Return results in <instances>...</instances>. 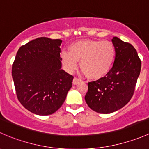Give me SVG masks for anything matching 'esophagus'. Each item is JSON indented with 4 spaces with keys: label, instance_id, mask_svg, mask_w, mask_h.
Instances as JSON below:
<instances>
[{
    "label": "esophagus",
    "instance_id": "esophagus-1",
    "mask_svg": "<svg viewBox=\"0 0 149 149\" xmlns=\"http://www.w3.org/2000/svg\"><path fill=\"white\" fill-rule=\"evenodd\" d=\"M81 81V79H78V78L75 77L74 79H73V84H74V85H77V84L80 83Z\"/></svg>",
    "mask_w": 149,
    "mask_h": 149
}]
</instances>
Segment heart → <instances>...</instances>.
Segmentation results:
<instances>
[{
	"mask_svg": "<svg viewBox=\"0 0 149 149\" xmlns=\"http://www.w3.org/2000/svg\"><path fill=\"white\" fill-rule=\"evenodd\" d=\"M69 52H63L61 58L69 72H73L80 61V66L88 78L100 79L112 68L116 49L111 42L85 40L75 42L69 46Z\"/></svg>",
	"mask_w": 149,
	"mask_h": 149,
	"instance_id": "obj_1",
	"label": "heart"
}]
</instances>
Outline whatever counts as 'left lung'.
Segmentation results:
<instances>
[{"label":"left lung","mask_w":149,"mask_h":149,"mask_svg":"<svg viewBox=\"0 0 149 149\" xmlns=\"http://www.w3.org/2000/svg\"><path fill=\"white\" fill-rule=\"evenodd\" d=\"M116 49L113 66L104 77L88 84L85 100L92 110L109 114L127 104L134 93L141 68L137 51L130 43L114 37Z\"/></svg>","instance_id":"1"}]
</instances>
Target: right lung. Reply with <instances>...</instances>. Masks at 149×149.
Returning <instances> with one entry per match:
<instances>
[{"label":"right lung","instance_id":"obj_1","mask_svg":"<svg viewBox=\"0 0 149 149\" xmlns=\"http://www.w3.org/2000/svg\"><path fill=\"white\" fill-rule=\"evenodd\" d=\"M62 40L39 37L22 46L12 65L21 104L32 113L49 115L65 102L73 76L61 69Z\"/></svg>","mask_w":149,"mask_h":149}]
</instances>
